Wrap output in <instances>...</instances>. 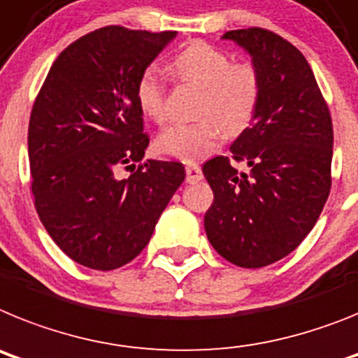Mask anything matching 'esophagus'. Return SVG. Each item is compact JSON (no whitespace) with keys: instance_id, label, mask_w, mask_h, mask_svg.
<instances>
[{"instance_id":"obj_1","label":"esophagus","mask_w":358,"mask_h":358,"mask_svg":"<svg viewBox=\"0 0 358 358\" xmlns=\"http://www.w3.org/2000/svg\"><path fill=\"white\" fill-rule=\"evenodd\" d=\"M185 175H187L189 183H196L203 178L201 167L198 166V164H187V166H185Z\"/></svg>"}]
</instances>
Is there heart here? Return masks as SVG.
Segmentation results:
<instances>
[{"label": "heart", "mask_w": 358, "mask_h": 358, "mask_svg": "<svg viewBox=\"0 0 358 358\" xmlns=\"http://www.w3.org/2000/svg\"><path fill=\"white\" fill-rule=\"evenodd\" d=\"M175 76L203 88L198 122L173 124L158 135L160 153L191 162L209 157L220 148L222 131L229 136L243 133L256 117L261 99V77L248 61L232 63L225 50L198 41L175 55ZM136 104L153 122L166 120V79L155 66L142 71L135 85Z\"/></svg>", "instance_id": "heart-1"}]
</instances>
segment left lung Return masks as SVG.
Instances as JSON below:
<instances>
[{
    "label": "left lung",
    "mask_w": 358,
    "mask_h": 358,
    "mask_svg": "<svg viewBox=\"0 0 358 358\" xmlns=\"http://www.w3.org/2000/svg\"><path fill=\"white\" fill-rule=\"evenodd\" d=\"M252 55L261 99L232 157L205 162L214 192L205 232L217 254L243 268H261L299 247L331 189L334 126L308 61L290 41L259 27L231 30ZM245 163L241 173L234 162Z\"/></svg>",
    "instance_id": "8db88e82"
}]
</instances>
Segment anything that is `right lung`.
Segmentation results:
<instances>
[{"label":"right lung","instance_id":"right-lung-1","mask_svg":"<svg viewBox=\"0 0 358 358\" xmlns=\"http://www.w3.org/2000/svg\"><path fill=\"white\" fill-rule=\"evenodd\" d=\"M176 32L111 24L68 45L32 106L29 160L34 205L70 259L115 270L149 243L185 180L180 162L144 158L149 136L135 85ZM132 175L120 179V169Z\"/></svg>","mask_w":358,"mask_h":358}]
</instances>
